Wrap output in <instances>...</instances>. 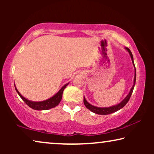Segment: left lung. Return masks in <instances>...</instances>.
<instances>
[{
	"label": "left lung",
	"mask_w": 154,
	"mask_h": 154,
	"mask_svg": "<svg viewBox=\"0 0 154 154\" xmlns=\"http://www.w3.org/2000/svg\"><path fill=\"white\" fill-rule=\"evenodd\" d=\"M125 49L128 50V52L130 53V55L132 59V62L133 63V65L134 66V61H133V56H132V54L131 51H130V49L128 48H125ZM134 69H135V66H134ZM135 71V74H134V83L131 89H130V91L129 92V94L126 96V97L124 99V100L122 101L121 103H119V104L115 105V106H110V107H104V108H101V107H97L94 106H92L90 104H89L87 101H86L85 98H83V102L85 106H86V108H88L89 110H90L92 112L96 113V114H100V115H107V114H110V113H112L113 112H116V111L120 110V109L123 108V107L125 106V105L127 104L128 101H129L130 97H131V94L132 93V91H133L134 85H135V81H136V69H134Z\"/></svg>",
	"instance_id": "1"
}]
</instances>
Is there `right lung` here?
I'll list each match as a JSON object with an SVG mask.
<instances>
[{
  "label": "right lung",
  "mask_w": 154,
  "mask_h": 154,
  "mask_svg": "<svg viewBox=\"0 0 154 154\" xmlns=\"http://www.w3.org/2000/svg\"><path fill=\"white\" fill-rule=\"evenodd\" d=\"M68 84H66V85L63 86V87L60 89V91H59L55 95H54L53 97H52L51 98L48 99L47 100L43 101V102H31V101H29L28 100H26V98H24V97L19 92L16 88L15 90L19 94V95L20 96V97L22 99V100L24 101L29 107H31V109H35V110H48V109L54 108V107L57 106L59 104H60V101L62 100V98L63 91H64L65 88L66 87V85H68ZM14 87H15V86H14Z\"/></svg>",
  "instance_id": "obj_1"
}]
</instances>
